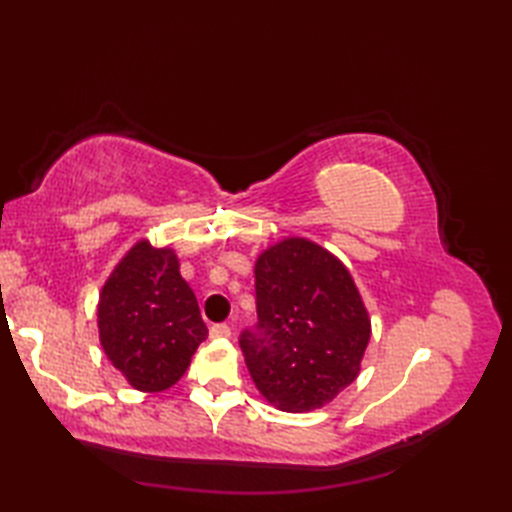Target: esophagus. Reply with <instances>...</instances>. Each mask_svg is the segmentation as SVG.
<instances>
[{"instance_id":"obj_1","label":"esophagus","mask_w":512,"mask_h":512,"mask_svg":"<svg viewBox=\"0 0 512 512\" xmlns=\"http://www.w3.org/2000/svg\"><path fill=\"white\" fill-rule=\"evenodd\" d=\"M211 339H231V328H228V325H224V323H220V325H213L211 328Z\"/></svg>"}]
</instances>
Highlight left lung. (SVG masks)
Masks as SVG:
<instances>
[{
	"mask_svg": "<svg viewBox=\"0 0 512 512\" xmlns=\"http://www.w3.org/2000/svg\"><path fill=\"white\" fill-rule=\"evenodd\" d=\"M257 325L244 332V361L270 405L288 413L321 409L350 387L372 321L350 270L328 248L286 237L255 262Z\"/></svg>",
	"mask_w": 512,
	"mask_h": 512,
	"instance_id": "8db88e82",
	"label": "left lung"
}]
</instances>
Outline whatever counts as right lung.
<instances>
[{"label":"right lung","instance_id":"obj_1","mask_svg":"<svg viewBox=\"0 0 512 512\" xmlns=\"http://www.w3.org/2000/svg\"><path fill=\"white\" fill-rule=\"evenodd\" d=\"M96 325L105 356L145 394L176 385L209 336L176 250L151 246L145 237L105 279Z\"/></svg>","mask_w":512,"mask_h":512}]
</instances>
